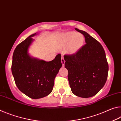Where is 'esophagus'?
Segmentation results:
<instances>
[{"label": "esophagus", "mask_w": 121, "mask_h": 121, "mask_svg": "<svg viewBox=\"0 0 121 121\" xmlns=\"http://www.w3.org/2000/svg\"><path fill=\"white\" fill-rule=\"evenodd\" d=\"M61 62H62V64L63 66H64V64H65V60H64V57H62V59H61Z\"/></svg>", "instance_id": "34e87169"}]
</instances>
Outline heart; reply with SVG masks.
I'll return each instance as SVG.
<instances>
[{"label": "heart", "instance_id": "1", "mask_svg": "<svg viewBox=\"0 0 121 121\" xmlns=\"http://www.w3.org/2000/svg\"><path fill=\"white\" fill-rule=\"evenodd\" d=\"M84 35L75 31H69L63 33L58 36L57 43L58 48L64 49L68 48V51L70 53L77 52L84 44Z\"/></svg>", "mask_w": 121, "mask_h": 121}]
</instances>
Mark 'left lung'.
Here are the masks:
<instances>
[{
  "instance_id": "1",
  "label": "left lung",
  "mask_w": 121,
  "mask_h": 121,
  "mask_svg": "<svg viewBox=\"0 0 121 121\" xmlns=\"http://www.w3.org/2000/svg\"><path fill=\"white\" fill-rule=\"evenodd\" d=\"M75 29L84 35L85 44L72 55H64L65 68L75 95L88 98L96 95L107 79L108 64L101 44L86 31Z\"/></svg>"
}]
</instances>
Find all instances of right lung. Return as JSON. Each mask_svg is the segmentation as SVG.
Listing matches in <instances>:
<instances>
[{
    "label": "right lung",
    "mask_w": 121,
    "mask_h": 121,
    "mask_svg": "<svg viewBox=\"0 0 121 121\" xmlns=\"http://www.w3.org/2000/svg\"><path fill=\"white\" fill-rule=\"evenodd\" d=\"M35 33L17 45L13 52L12 73L15 84L23 94L34 99L47 96L52 92L54 80L62 66L61 55L46 62L31 56L29 48Z\"/></svg>",
    "instance_id": "add662e5"
}]
</instances>
